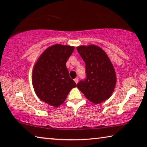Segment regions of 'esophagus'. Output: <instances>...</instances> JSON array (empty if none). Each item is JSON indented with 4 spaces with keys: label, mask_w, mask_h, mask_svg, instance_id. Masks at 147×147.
<instances>
[{
    "label": "esophagus",
    "mask_w": 147,
    "mask_h": 147,
    "mask_svg": "<svg viewBox=\"0 0 147 147\" xmlns=\"http://www.w3.org/2000/svg\"><path fill=\"white\" fill-rule=\"evenodd\" d=\"M74 80V82H75V83H76V84H78V78H76Z\"/></svg>",
    "instance_id": "obj_1"
}]
</instances>
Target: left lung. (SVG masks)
Masks as SVG:
<instances>
[{
	"instance_id": "left-lung-1",
	"label": "left lung",
	"mask_w": 147,
	"mask_h": 147,
	"mask_svg": "<svg viewBox=\"0 0 147 147\" xmlns=\"http://www.w3.org/2000/svg\"><path fill=\"white\" fill-rule=\"evenodd\" d=\"M86 63L87 78L77 84L86 98L95 104L108 99L115 89L117 76L115 69L102 49L95 45L76 47Z\"/></svg>"
}]
</instances>
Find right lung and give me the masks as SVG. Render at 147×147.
Returning <instances> with one entry per match:
<instances>
[{
	"instance_id": "obj_1",
	"label": "right lung",
	"mask_w": 147,
	"mask_h": 147,
	"mask_svg": "<svg viewBox=\"0 0 147 147\" xmlns=\"http://www.w3.org/2000/svg\"><path fill=\"white\" fill-rule=\"evenodd\" d=\"M74 47L56 44L45 50L35 63L32 85L38 98L49 105L59 107L76 84L69 74L66 62Z\"/></svg>"
}]
</instances>
